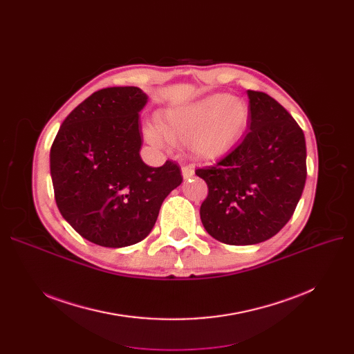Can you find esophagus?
I'll return each instance as SVG.
<instances>
[{"label":"esophagus","instance_id":"esophagus-1","mask_svg":"<svg viewBox=\"0 0 354 354\" xmlns=\"http://www.w3.org/2000/svg\"><path fill=\"white\" fill-rule=\"evenodd\" d=\"M194 175H195V171H194L192 166H189V165H183V166H182V176H183L185 179L192 178Z\"/></svg>","mask_w":354,"mask_h":354}]
</instances>
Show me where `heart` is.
Masks as SVG:
<instances>
[{"label": "heart", "mask_w": 354, "mask_h": 354, "mask_svg": "<svg viewBox=\"0 0 354 354\" xmlns=\"http://www.w3.org/2000/svg\"><path fill=\"white\" fill-rule=\"evenodd\" d=\"M248 106L236 97L212 95L195 103L165 110L158 127L149 126L146 136L155 145L165 140L188 142L192 155L212 160L230 152L248 124Z\"/></svg>", "instance_id": "b5f03b06"}]
</instances>
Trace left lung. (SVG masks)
Returning a JSON list of instances; mask_svg holds the SVG:
<instances>
[{
    "instance_id": "1",
    "label": "left lung",
    "mask_w": 354,
    "mask_h": 354,
    "mask_svg": "<svg viewBox=\"0 0 354 354\" xmlns=\"http://www.w3.org/2000/svg\"><path fill=\"white\" fill-rule=\"evenodd\" d=\"M250 130L236 147L195 174L208 185L207 232L228 245L270 239L292 216L307 178L301 127L275 99L248 90Z\"/></svg>"
}]
</instances>
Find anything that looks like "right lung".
<instances>
[{
	"label": "right lung",
	"instance_id": "1",
	"mask_svg": "<svg viewBox=\"0 0 354 354\" xmlns=\"http://www.w3.org/2000/svg\"><path fill=\"white\" fill-rule=\"evenodd\" d=\"M139 87L93 93L64 119L50 151L54 198L83 238L109 248L133 245L152 231L163 199L182 182L180 167L140 158Z\"/></svg>",
	"mask_w": 354,
	"mask_h": 354
}]
</instances>
